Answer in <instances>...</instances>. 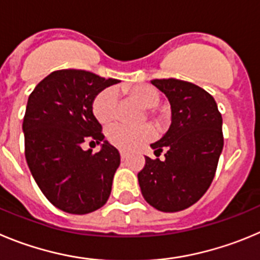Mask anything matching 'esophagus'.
Listing matches in <instances>:
<instances>
[{"instance_id":"34e87169","label":"esophagus","mask_w":260,"mask_h":260,"mask_svg":"<svg viewBox=\"0 0 260 260\" xmlns=\"http://www.w3.org/2000/svg\"><path fill=\"white\" fill-rule=\"evenodd\" d=\"M120 158H121V160H125V159H127V153H124V151H120Z\"/></svg>"}]
</instances>
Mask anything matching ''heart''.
Masks as SVG:
<instances>
[{"label": "heart", "instance_id": "obj_1", "mask_svg": "<svg viewBox=\"0 0 260 260\" xmlns=\"http://www.w3.org/2000/svg\"><path fill=\"white\" fill-rule=\"evenodd\" d=\"M124 92L133 101L139 102L146 109V114L155 121L156 125L162 127L167 121V110L159 106L162 94L158 88L150 84H136L133 86H127ZM92 110L95 119L101 124L107 125L113 123L118 113V93L115 88L109 86L98 93L93 100ZM153 136L154 129L150 124H142L140 127L116 124L107 132L109 141L121 150H133L153 139Z\"/></svg>", "mask_w": 260, "mask_h": 260}]
</instances>
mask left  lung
I'll return each mask as SVG.
<instances>
[{
	"mask_svg": "<svg viewBox=\"0 0 260 260\" xmlns=\"http://www.w3.org/2000/svg\"><path fill=\"white\" fill-rule=\"evenodd\" d=\"M167 95L172 111L170 129L150 146L139 184L145 201L163 212L190 207L210 188L223 150V119L214 97L193 83L177 79L151 80Z\"/></svg>",
	"mask_w": 260,
	"mask_h": 260,
	"instance_id": "8db88e82",
	"label": "left lung"
}]
</instances>
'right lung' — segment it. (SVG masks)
Segmentation results:
<instances>
[{
    "instance_id": "1",
    "label": "right lung",
    "mask_w": 260,
    "mask_h": 260,
    "mask_svg": "<svg viewBox=\"0 0 260 260\" xmlns=\"http://www.w3.org/2000/svg\"><path fill=\"white\" fill-rule=\"evenodd\" d=\"M119 83L84 70H58L29 94L23 119L24 154L35 181L51 205L84 215L107 202L120 154L104 141L92 104L102 89ZM103 142L93 154L82 144Z\"/></svg>"
}]
</instances>
